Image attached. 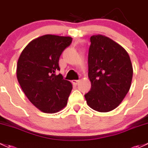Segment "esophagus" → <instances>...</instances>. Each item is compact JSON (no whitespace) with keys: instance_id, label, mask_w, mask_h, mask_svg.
Here are the masks:
<instances>
[{"instance_id":"1","label":"esophagus","mask_w":148,"mask_h":148,"mask_svg":"<svg viewBox=\"0 0 148 148\" xmlns=\"http://www.w3.org/2000/svg\"><path fill=\"white\" fill-rule=\"evenodd\" d=\"M71 82H72V84H74V85H77V84H79V82H80V80H73Z\"/></svg>"}]
</instances>
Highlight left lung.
<instances>
[{
    "label": "left lung",
    "instance_id": "8db88e82",
    "mask_svg": "<svg viewBox=\"0 0 148 148\" xmlns=\"http://www.w3.org/2000/svg\"><path fill=\"white\" fill-rule=\"evenodd\" d=\"M90 40L88 62L91 88L84 96L92 110L108 112L117 108L129 92L132 64L126 50L111 38L98 34Z\"/></svg>",
    "mask_w": 148,
    "mask_h": 148
}]
</instances>
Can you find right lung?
<instances>
[{"mask_svg":"<svg viewBox=\"0 0 148 148\" xmlns=\"http://www.w3.org/2000/svg\"><path fill=\"white\" fill-rule=\"evenodd\" d=\"M71 41L69 36H41L29 42L17 61L19 85L29 101L43 112H58L67 104L72 84L55 73L60 70L62 53Z\"/></svg>","mask_w":148,"mask_h":148,"instance_id":"1","label":"right lung"}]
</instances>
